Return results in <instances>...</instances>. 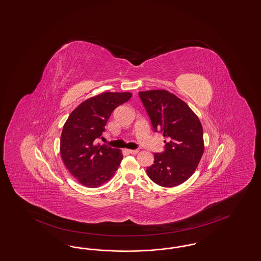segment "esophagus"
Returning <instances> with one entry per match:
<instances>
[{
  "instance_id": "34e87169",
  "label": "esophagus",
  "mask_w": 261,
  "mask_h": 261,
  "mask_svg": "<svg viewBox=\"0 0 261 261\" xmlns=\"http://www.w3.org/2000/svg\"><path fill=\"white\" fill-rule=\"evenodd\" d=\"M126 151L129 153V154H137V153L139 152L138 149H127Z\"/></svg>"
}]
</instances>
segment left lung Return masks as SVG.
Listing matches in <instances>:
<instances>
[{
	"instance_id": "left-lung-1",
	"label": "left lung",
	"mask_w": 261,
	"mask_h": 261,
	"mask_svg": "<svg viewBox=\"0 0 261 261\" xmlns=\"http://www.w3.org/2000/svg\"><path fill=\"white\" fill-rule=\"evenodd\" d=\"M139 95L154 130L167 140L165 151L154 154L146 173L159 186H178L192 176L204 151L202 125L189 106L168 90L140 91Z\"/></svg>"
}]
</instances>
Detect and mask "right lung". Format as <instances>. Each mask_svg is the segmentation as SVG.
<instances>
[{"instance_id":"1","label":"right lung","mask_w":261,"mask_h":261,"mask_svg":"<svg viewBox=\"0 0 261 261\" xmlns=\"http://www.w3.org/2000/svg\"><path fill=\"white\" fill-rule=\"evenodd\" d=\"M131 92H103L85 100L63 125L60 151L66 169L79 183L97 188L111 179L123 155L119 149L95 144L113 111L131 98Z\"/></svg>"}]
</instances>
